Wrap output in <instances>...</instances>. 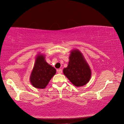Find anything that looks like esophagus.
<instances>
[{"instance_id":"1","label":"esophagus","mask_w":124,"mask_h":124,"mask_svg":"<svg viewBox=\"0 0 124 124\" xmlns=\"http://www.w3.org/2000/svg\"><path fill=\"white\" fill-rule=\"evenodd\" d=\"M57 73H59V74H62V69H57Z\"/></svg>"}]
</instances>
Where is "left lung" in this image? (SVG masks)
Returning <instances> with one entry per match:
<instances>
[{"label": "left lung", "instance_id": "left-lung-1", "mask_svg": "<svg viewBox=\"0 0 124 124\" xmlns=\"http://www.w3.org/2000/svg\"><path fill=\"white\" fill-rule=\"evenodd\" d=\"M69 61L63 73L68 79L77 87L87 84L90 80L91 71L82 54L77 49L70 51Z\"/></svg>", "mask_w": 124, "mask_h": 124}]
</instances>
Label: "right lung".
I'll return each instance as SVG.
<instances>
[{"label": "right lung", "instance_id": "right-lung-1", "mask_svg": "<svg viewBox=\"0 0 124 124\" xmlns=\"http://www.w3.org/2000/svg\"><path fill=\"white\" fill-rule=\"evenodd\" d=\"M56 70L45 60V55L39 54L35 57L34 65L30 76V82L37 89H45Z\"/></svg>", "mask_w": 124, "mask_h": 124}]
</instances>
